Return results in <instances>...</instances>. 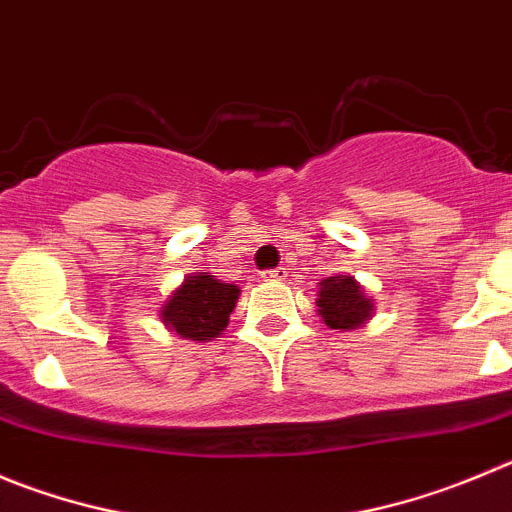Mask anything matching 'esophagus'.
<instances>
[{
    "label": "esophagus",
    "mask_w": 512,
    "mask_h": 512,
    "mask_svg": "<svg viewBox=\"0 0 512 512\" xmlns=\"http://www.w3.org/2000/svg\"><path fill=\"white\" fill-rule=\"evenodd\" d=\"M265 278L270 280H285L288 278V267H275V270H267Z\"/></svg>",
    "instance_id": "34e87169"
}]
</instances>
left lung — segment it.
Segmentation results:
<instances>
[{
	"instance_id": "left-lung-1",
	"label": "left lung",
	"mask_w": 512,
	"mask_h": 512,
	"mask_svg": "<svg viewBox=\"0 0 512 512\" xmlns=\"http://www.w3.org/2000/svg\"><path fill=\"white\" fill-rule=\"evenodd\" d=\"M318 315L333 331L361 328L374 315V300L351 275H333L318 285Z\"/></svg>"
}]
</instances>
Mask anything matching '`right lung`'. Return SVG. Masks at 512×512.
<instances>
[{
	"label": "right lung",
	"mask_w": 512,
	"mask_h": 512,
	"mask_svg": "<svg viewBox=\"0 0 512 512\" xmlns=\"http://www.w3.org/2000/svg\"><path fill=\"white\" fill-rule=\"evenodd\" d=\"M240 288L222 283L209 272H191L161 308V321L189 341H212L227 328Z\"/></svg>",
	"instance_id": "obj_1"
}]
</instances>
